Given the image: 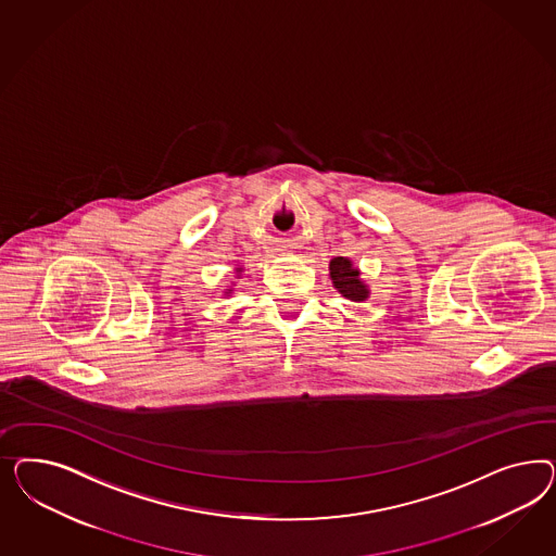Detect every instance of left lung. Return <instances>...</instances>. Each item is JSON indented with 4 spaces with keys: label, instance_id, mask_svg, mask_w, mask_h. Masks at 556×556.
<instances>
[{
    "label": "left lung",
    "instance_id": "1",
    "mask_svg": "<svg viewBox=\"0 0 556 556\" xmlns=\"http://www.w3.org/2000/svg\"><path fill=\"white\" fill-rule=\"evenodd\" d=\"M330 281L338 293L351 302L369 300L370 287L361 279V269L354 267L353 261L346 256H334L328 265Z\"/></svg>",
    "mask_w": 556,
    "mask_h": 556
}]
</instances>
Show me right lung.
<instances>
[{
    "label": "right lung",
    "mask_w": 556,
    "mask_h": 556,
    "mask_svg": "<svg viewBox=\"0 0 556 556\" xmlns=\"http://www.w3.org/2000/svg\"><path fill=\"white\" fill-rule=\"evenodd\" d=\"M242 267H240V265H238V267H235V273H236V279H240V275H242ZM232 286H235V283H232ZM228 287V289H226V291H224V295H230V293H235V287Z\"/></svg>",
    "instance_id": "right-lung-1"
}]
</instances>
